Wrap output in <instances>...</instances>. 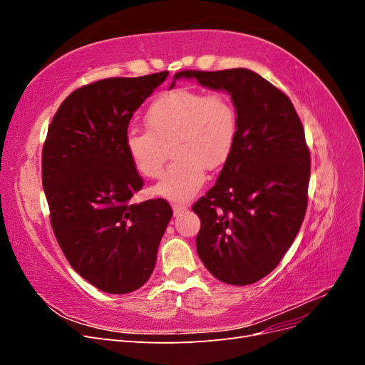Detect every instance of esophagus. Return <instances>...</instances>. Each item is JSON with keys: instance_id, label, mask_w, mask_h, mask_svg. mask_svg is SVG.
<instances>
[{"instance_id": "1", "label": "esophagus", "mask_w": 365, "mask_h": 365, "mask_svg": "<svg viewBox=\"0 0 365 365\" xmlns=\"http://www.w3.org/2000/svg\"><path fill=\"white\" fill-rule=\"evenodd\" d=\"M172 208H173V215L176 216V215L182 213L184 210H187V208H189V207H187L185 204H172Z\"/></svg>"}]
</instances>
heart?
<instances>
[{
  "mask_svg": "<svg viewBox=\"0 0 365 365\" xmlns=\"http://www.w3.org/2000/svg\"><path fill=\"white\" fill-rule=\"evenodd\" d=\"M148 129L128 130L125 148L135 169L146 178L161 176L173 146V164L155 185L170 201H187L201 189L207 168L224 165L235 149L237 114L225 93L189 88L170 91L150 105Z\"/></svg>",
  "mask_w": 365,
  "mask_h": 365,
  "instance_id": "obj_1",
  "label": "heart"
}]
</instances>
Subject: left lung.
<instances>
[{
  "label": "left lung",
  "mask_w": 365,
  "mask_h": 365,
  "mask_svg": "<svg viewBox=\"0 0 365 365\" xmlns=\"http://www.w3.org/2000/svg\"><path fill=\"white\" fill-rule=\"evenodd\" d=\"M181 77L227 91L237 114L235 149L193 205L197 256L220 282L256 283L280 263L306 215L311 153L303 125L289 97L251 70H184L175 81Z\"/></svg>",
  "instance_id": "8db88e82"
}]
</instances>
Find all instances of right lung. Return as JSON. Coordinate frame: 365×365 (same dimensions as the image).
<instances>
[{"mask_svg": "<svg viewBox=\"0 0 365 365\" xmlns=\"http://www.w3.org/2000/svg\"><path fill=\"white\" fill-rule=\"evenodd\" d=\"M168 76L109 77L79 88L59 106L43 143L54 236L73 269L108 294H129L149 280L172 217L161 197L130 202L143 180L125 148L132 115Z\"/></svg>", "mask_w": 365, "mask_h": 365, "instance_id": "add662e5", "label": "right lung"}]
</instances>
